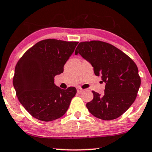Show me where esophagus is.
Returning a JSON list of instances; mask_svg holds the SVG:
<instances>
[{
	"label": "esophagus",
	"instance_id": "1",
	"mask_svg": "<svg viewBox=\"0 0 152 152\" xmlns=\"http://www.w3.org/2000/svg\"><path fill=\"white\" fill-rule=\"evenodd\" d=\"M84 91V89H82V88H77V93H81V92H82Z\"/></svg>",
	"mask_w": 152,
	"mask_h": 152
}]
</instances>
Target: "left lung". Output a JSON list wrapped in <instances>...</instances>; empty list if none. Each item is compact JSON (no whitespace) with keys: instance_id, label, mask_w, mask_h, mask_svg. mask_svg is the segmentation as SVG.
<instances>
[{"instance_id":"8db88e82","label":"left lung","mask_w":152,"mask_h":152,"mask_svg":"<svg viewBox=\"0 0 152 152\" xmlns=\"http://www.w3.org/2000/svg\"><path fill=\"white\" fill-rule=\"evenodd\" d=\"M75 54L89 62L106 84L102 95L92 91L93 100L86 103L88 111L102 120L119 117L135 101L140 86L136 64L116 47L99 40L80 42Z\"/></svg>"}]
</instances>
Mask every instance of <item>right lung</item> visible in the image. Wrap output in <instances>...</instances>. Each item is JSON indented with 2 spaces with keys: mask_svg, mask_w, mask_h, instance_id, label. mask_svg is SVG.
<instances>
[{
  "mask_svg": "<svg viewBox=\"0 0 152 152\" xmlns=\"http://www.w3.org/2000/svg\"><path fill=\"white\" fill-rule=\"evenodd\" d=\"M78 42L47 39L37 42L16 65L13 85L20 103L35 119L50 121L61 117L77 93L73 86L62 89L54 77L64 66Z\"/></svg>",
  "mask_w": 152,
  "mask_h": 152,
  "instance_id": "obj_1",
  "label": "right lung"
}]
</instances>
